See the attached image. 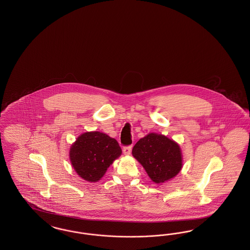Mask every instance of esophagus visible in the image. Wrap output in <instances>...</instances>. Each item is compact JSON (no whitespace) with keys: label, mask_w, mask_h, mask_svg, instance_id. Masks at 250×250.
<instances>
[{"label":"esophagus","mask_w":250,"mask_h":250,"mask_svg":"<svg viewBox=\"0 0 250 250\" xmlns=\"http://www.w3.org/2000/svg\"><path fill=\"white\" fill-rule=\"evenodd\" d=\"M131 150H132V146H125L124 149H123V152L125 155H129L131 154Z\"/></svg>","instance_id":"34e87169"}]
</instances>
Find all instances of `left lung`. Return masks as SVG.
<instances>
[{"label": "left lung", "mask_w": 250, "mask_h": 250, "mask_svg": "<svg viewBox=\"0 0 250 250\" xmlns=\"http://www.w3.org/2000/svg\"><path fill=\"white\" fill-rule=\"evenodd\" d=\"M132 155L143 165L155 184L173 178L183 166L178 144L155 133L148 134L136 143Z\"/></svg>", "instance_id": "obj_1"}]
</instances>
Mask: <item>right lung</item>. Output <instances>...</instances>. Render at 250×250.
Segmentation results:
<instances>
[{"label":"right lung","mask_w":250,"mask_h":250,"mask_svg":"<svg viewBox=\"0 0 250 250\" xmlns=\"http://www.w3.org/2000/svg\"><path fill=\"white\" fill-rule=\"evenodd\" d=\"M121 154L116 140L94 131L81 135L72 145L69 155L72 166L82 178L97 182Z\"/></svg>","instance_id":"add662e5"}]
</instances>
